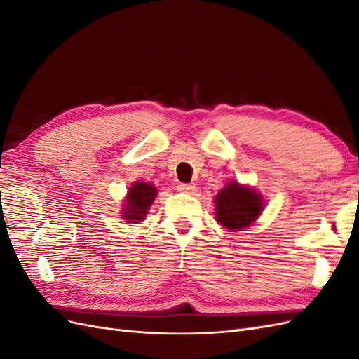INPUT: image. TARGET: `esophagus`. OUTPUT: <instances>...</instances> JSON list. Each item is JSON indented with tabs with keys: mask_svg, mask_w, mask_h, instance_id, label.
Listing matches in <instances>:
<instances>
[{
	"mask_svg": "<svg viewBox=\"0 0 359 359\" xmlns=\"http://www.w3.org/2000/svg\"><path fill=\"white\" fill-rule=\"evenodd\" d=\"M177 190L178 191H181V193H193L194 190H196V186H194V184L191 182V184H178L177 186Z\"/></svg>",
	"mask_w": 359,
	"mask_h": 359,
	"instance_id": "obj_1",
	"label": "esophagus"
}]
</instances>
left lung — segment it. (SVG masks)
Segmentation results:
<instances>
[{
  "mask_svg": "<svg viewBox=\"0 0 359 359\" xmlns=\"http://www.w3.org/2000/svg\"><path fill=\"white\" fill-rule=\"evenodd\" d=\"M215 222L229 232H240L255 224L265 208L264 196L250 186L229 180L214 196Z\"/></svg>",
  "mask_w": 359,
  "mask_h": 359,
  "instance_id": "obj_1",
  "label": "left lung"
}]
</instances>
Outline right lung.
<instances>
[{
  "mask_svg": "<svg viewBox=\"0 0 359 359\" xmlns=\"http://www.w3.org/2000/svg\"><path fill=\"white\" fill-rule=\"evenodd\" d=\"M158 190L156 186L144 181H135L128 187L121 208V217L128 224H139L145 220V217L157 198Z\"/></svg>",
  "mask_w": 359,
  "mask_h": 359,
  "instance_id": "obj_1",
  "label": "right lung"
}]
</instances>
